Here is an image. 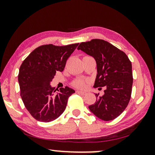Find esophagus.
Here are the masks:
<instances>
[{
  "label": "esophagus",
  "mask_w": 155,
  "mask_h": 155,
  "mask_svg": "<svg viewBox=\"0 0 155 155\" xmlns=\"http://www.w3.org/2000/svg\"><path fill=\"white\" fill-rule=\"evenodd\" d=\"M77 92L78 93V94H81V95H85L87 94V92H83V91H80V90H78Z\"/></svg>",
  "instance_id": "esophagus-1"
}]
</instances>
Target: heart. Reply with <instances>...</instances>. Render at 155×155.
Returning a JSON list of instances; mask_svg holds the SVG:
<instances>
[{
  "mask_svg": "<svg viewBox=\"0 0 155 155\" xmlns=\"http://www.w3.org/2000/svg\"><path fill=\"white\" fill-rule=\"evenodd\" d=\"M87 82L82 80H77L73 82L74 86L78 88H84L86 87Z\"/></svg>",
  "mask_w": 155,
  "mask_h": 155,
  "instance_id": "heart-1",
  "label": "heart"
}]
</instances>
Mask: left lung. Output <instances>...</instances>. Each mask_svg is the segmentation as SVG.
Here are the masks:
<instances>
[{"label":"left lung","mask_w":155,"mask_h":155,"mask_svg":"<svg viewBox=\"0 0 155 155\" xmlns=\"http://www.w3.org/2000/svg\"><path fill=\"white\" fill-rule=\"evenodd\" d=\"M92 56L97 63L94 87H104L103 96L95 94L97 100L89 106L92 114L109 121L123 113L130 99L133 85L132 64L124 51L103 39L82 42L78 47Z\"/></svg>","instance_id":"1"}]
</instances>
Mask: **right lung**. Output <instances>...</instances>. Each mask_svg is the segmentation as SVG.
I'll list each match as a JSON object with an SVG mask.
<instances>
[{
    "instance_id": "1",
    "label": "right lung",
    "mask_w": 155,
    "mask_h": 155,
    "mask_svg": "<svg viewBox=\"0 0 155 155\" xmlns=\"http://www.w3.org/2000/svg\"><path fill=\"white\" fill-rule=\"evenodd\" d=\"M79 44L58 46L46 44L35 48L20 65V96L29 114L41 122H50L65 111L68 97L75 92L65 87L56 91L50 82L57 71L64 70L68 58Z\"/></svg>"
}]
</instances>
